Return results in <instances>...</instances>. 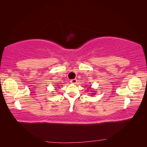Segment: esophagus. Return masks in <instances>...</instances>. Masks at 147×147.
I'll return each mask as SVG.
<instances>
[{"label": "esophagus", "instance_id": "esophagus-1", "mask_svg": "<svg viewBox=\"0 0 147 147\" xmlns=\"http://www.w3.org/2000/svg\"><path fill=\"white\" fill-rule=\"evenodd\" d=\"M70 82H71V83H72V84H75V83H77V80L76 79H73V80H71Z\"/></svg>", "mask_w": 147, "mask_h": 147}]
</instances>
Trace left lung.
Masks as SVG:
<instances>
[{
  "mask_svg": "<svg viewBox=\"0 0 147 147\" xmlns=\"http://www.w3.org/2000/svg\"><path fill=\"white\" fill-rule=\"evenodd\" d=\"M90 88H91V87H90ZM91 92H93V91H92ZM91 94H95V93H91Z\"/></svg>",
  "mask_w": 147,
  "mask_h": 147,
  "instance_id": "obj_1",
  "label": "left lung"
}]
</instances>
